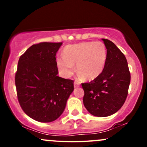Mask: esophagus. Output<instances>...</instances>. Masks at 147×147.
Masks as SVG:
<instances>
[{
    "instance_id": "34e87169",
    "label": "esophagus",
    "mask_w": 147,
    "mask_h": 147,
    "mask_svg": "<svg viewBox=\"0 0 147 147\" xmlns=\"http://www.w3.org/2000/svg\"><path fill=\"white\" fill-rule=\"evenodd\" d=\"M74 85H75V87H78L80 85V83L79 82H77V81H75V83H74Z\"/></svg>"
}]
</instances>
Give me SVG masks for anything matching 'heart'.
Wrapping results in <instances>:
<instances>
[{
	"instance_id": "1",
	"label": "heart",
	"mask_w": 147,
	"mask_h": 147,
	"mask_svg": "<svg viewBox=\"0 0 147 147\" xmlns=\"http://www.w3.org/2000/svg\"><path fill=\"white\" fill-rule=\"evenodd\" d=\"M106 59L107 50L103 42H82L65 47L63 57L57 59V65L63 77H70L73 74L74 65L76 64L79 77L92 80L102 72Z\"/></svg>"
}]
</instances>
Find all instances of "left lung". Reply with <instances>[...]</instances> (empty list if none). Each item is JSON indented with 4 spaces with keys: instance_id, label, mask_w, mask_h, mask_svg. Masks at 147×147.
Returning <instances> with one entry per match:
<instances>
[{
    "instance_id": "obj_1",
    "label": "left lung",
    "mask_w": 147,
    "mask_h": 147,
    "mask_svg": "<svg viewBox=\"0 0 147 147\" xmlns=\"http://www.w3.org/2000/svg\"><path fill=\"white\" fill-rule=\"evenodd\" d=\"M107 59L102 73L90 82L82 84L83 102L94 116L107 117L115 113L125 102L131 74L124 54L112 41L102 38Z\"/></svg>"
}]
</instances>
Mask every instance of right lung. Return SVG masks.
<instances>
[{"label": "right lung", "mask_w": 147, "mask_h": 147, "mask_svg": "<svg viewBox=\"0 0 147 147\" xmlns=\"http://www.w3.org/2000/svg\"><path fill=\"white\" fill-rule=\"evenodd\" d=\"M60 43L41 42L30 47L18 60L15 74L18 101L26 115L40 122L63 113L74 81L57 76L56 54Z\"/></svg>", "instance_id": "1"}]
</instances>
